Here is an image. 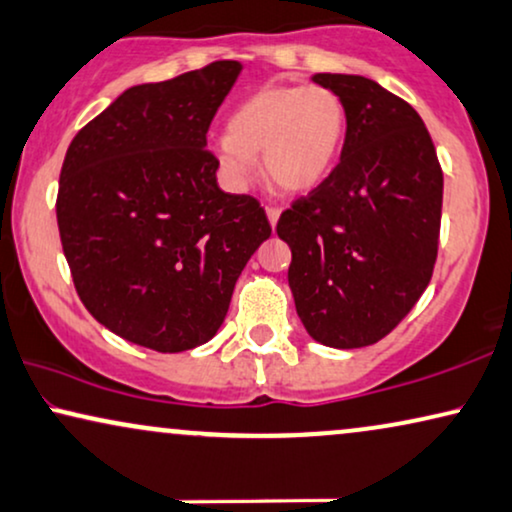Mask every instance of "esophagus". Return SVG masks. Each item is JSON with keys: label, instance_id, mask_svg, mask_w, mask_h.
<instances>
[{"label": "esophagus", "instance_id": "34e87169", "mask_svg": "<svg viewBox=\"0 0 512 512\" xmlns=\"http://www.w3.org/2000/svg\"><path fill=\"white\" fill-rule=\"evenodd\" d=\"M265 214H268V221H270L272 228H275L277 221H280L282 209H280V207H265Z\"/></svg>", "mask_w": 512, "mask_h": 512}]
</instances>
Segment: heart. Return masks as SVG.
<instances>
[{
	"label": "heart",
	"instance_id": "1",
	"mask_svg": "<svg viewBox=\"0 0 512 512\" xmlns=\"http://www.w3.org/2000/svg\"><path fill=\"white\" fill-rule=\"evenodd\" d=\"M345 129L343 98L327 86H265L232 110L228 134L214 145L216 164L232 190H247L261 152L265 174L280 188L313 190L336 164Z\"/></svg>",
	"mask_w": 512,
	"mask_h": 512
}]
</instances>
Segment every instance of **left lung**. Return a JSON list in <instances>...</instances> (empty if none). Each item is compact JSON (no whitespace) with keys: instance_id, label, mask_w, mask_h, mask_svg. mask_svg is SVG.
Listing matches in <instances>:
<instances>
[{"instance_id":"8db88e82","label":"left lung","mask_w":512,"mask_h":512,"mask_svg":"<svg viewBox=\"0 0 512 512\" xmlns=\"http://www.w3.org/2000/svg\"><path fill=\"white\" fill-rule=\"evenodd\" d=\"M343 98L341 162L277 221L305 331L329 348H364L400 324L433 277L442 169L426 124L374 79L320 72Z\"/></svg>"}]
</instances>
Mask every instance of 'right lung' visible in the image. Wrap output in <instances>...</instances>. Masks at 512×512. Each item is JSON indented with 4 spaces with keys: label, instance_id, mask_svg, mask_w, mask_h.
I'll use <instances>...</instances> for the list:
<instances>
[{
    "label": "right lung",
    "instance_id": "add662e5",
    "mask_svg": "<svg viewBox=\"0 0 512 512\" xmlns=\"http://www.w3.org/2000/svg\"><path fill=\"white\" fill-rule=\"evenodd\" d=\"M240 72L216 61L131 86L65 152L56 216L77 294L105 329L157 353L216 334L272 232L258 199L218 188L207 150Z\"/></svg>",
    "mask_w": 512,
    "mask_h": 512
}]
</instances>
